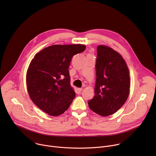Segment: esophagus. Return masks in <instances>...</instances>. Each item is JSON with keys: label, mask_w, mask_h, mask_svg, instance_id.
<instances>
[{"label": "esophagus", "mask_w": 156, "mask_h": 156, "mask_svg": "<svg viewBox=\"0 0 156 156\" xmlns=\"http://www.w3.org/2000/svg\"><path fill=\"white\" fill-rule=\"evenodd\" d=\"M82 90H83V89L82 88H78L77 89V93L78 94H80L81 93V91H82Z\"/></svg>", "instance_id": "obj_1"}]
</instances>
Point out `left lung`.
Instances as JSON below:
<instances>
[{"label": "left lung", "instance_id": "left-lung-1", "mask_svg": "<svg viewBox=\"0 0 156 156\" xmlns=\"http://www.w3.org/2000/svg\"><path fill=\"white\" fill-rule=\"evenodd\" d=\"M96 80L94 98L88 105L103 117L115 113L125 104L129 93V72L120 54L112 48H97Z\"/></svg>", "mask_w": 156, "mask_h": 156}]
</instances>
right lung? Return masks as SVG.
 <instances>
[{"label":"right lung","instance_id":"1","mask_svg":"<svg viewBox=\"0 0 156 156\" xmlns=\"http://www.w3.org/2000/svg\"><path fill=\"white\" fill-rule=\"evenodd\" d=\"M85 49L81 44L53 45L31 60L27 73L28 91L32 101L49 115L63 114L75 98L69 68L73 56Z\"/></svg>","mask_w":156,"mask_h":156}]
</instances>
